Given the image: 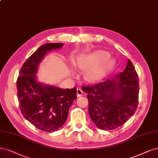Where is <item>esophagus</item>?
Here are the masks:
<instances>
[{"instance_id":"obj_1","label":"esophagus","mask_w":158,"mask_h":158,"mask_svg":"<svg viewBox=\"0 0 158 158\" xmlns=\"http://www.w3.org/2000/svg\"><path fill=\"white\" fill-rule=\"evenodd\" d=\"M77 95L78 97H80V96L83 95V91L81 90V88H77Z\"/></svg>"}]
</instances>
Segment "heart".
<instances>
[{"mask_svg": "<svg viewBox=\"0 0 158 158\" xmlns=\"http://www.w3.org/2000/svg\"><path fill=\"white\" fill-rule=\"evenodd\" d=\"M108 57V54L102 51H97L80 61L78 65L81 69L89 68L86 70L84 77L86 80L94 82L102 78L110 69L113 61Z\"/></svg>", "mask_w": 158, "mask_h": 158, "instance_id": "heart-1", "label": "heart"}]
</instances>
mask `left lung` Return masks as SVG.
<instances>
[{
  "label": "left lung",
  "mask_w": 158,
  "mask_h": 158,
  "mask_svg": "<svg viewBox=\"0 0 158 158\" xmlns=\"http://www.w3.org/2000/svg\"><path fill=\"white\" fill-rule=\"evenodd\" d=\"M139 81L137 73L128 59L123 71L111 80L81 86L88 94L90 118L98 128L115 129L135 112L139 103Z\"/></svg>",
  "instance_id": "1"
}]
</instances>
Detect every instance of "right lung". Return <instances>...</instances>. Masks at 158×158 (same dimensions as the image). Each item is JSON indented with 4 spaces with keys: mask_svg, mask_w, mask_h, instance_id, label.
Segmentation results:
<instances>
[{
    "mask_svg": "<svg viewBox=\"0 0 158 158\" xmlns=\"http://www.w3.org/2000/svg\"><path fill=\"white\" fill-rule=\"evenodd\" d=\"M62 46V43L41 46L23 63L16 81L23 116L36 128L48 133L57 131L63 126L69 108L77 97L76 88L64 89L36 82L35 74L43 57L48 52Z\"/></svg>",
    "mask_w": 158,
    "mask_h": 158,
    "instance_id": "right-lung-1",
    "label": "right lung"
}]
</instances>
